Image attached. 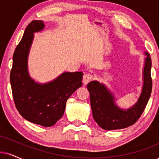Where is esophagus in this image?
Returning a JSON list of instances; mask_svg holds the SVG:
<instances>
[{
    "instance_id": "34e87169",
    "label": "esophagus",
    "mask_w": 159,
    "mask_h": 159,
    "mask_svg": "<svg viewBox=\"0 0 159 159\" xmlns=\"http://www.w3.org/2000/svg\"><path fill=\"white\" fill-rule=\"evenodd\" d=\"M93 79V75L90 73H85L83 76V83L84 84H87L89 81Z\"/></svg>"
}]
</instances>
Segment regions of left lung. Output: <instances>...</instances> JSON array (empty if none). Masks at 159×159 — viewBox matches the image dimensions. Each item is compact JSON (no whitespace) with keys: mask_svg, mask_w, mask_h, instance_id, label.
I'll use <instances>...</instances> for the list:
<instances>
[{"mask_svg":"<svg viewBox=\"0 0 159 159\" xmlns=\"http://www.w3.org/2000/svg\"><path fill=\"white\" fill-rule=\"evenodd\" d=\"M145 63L143 70V87L137 102L128 109H122L115 103L114 95L107 87L97 81L89 82L87 89L94 120L104 130H116L132 125L143 113L152 92L151 59L145 52Z\"/></svg>","mask_w":159,"mask_h":159,"instance_id":"8db88e82","label":"left lung"}]
</instances>
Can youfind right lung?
Returning <instances> with one entry per match:
<instances>
[{
	"instance_id": "right-lung-1",
	"label": "right lung",
	"mask_w": 159,
	"mask_h": 159,
	"mask_svg": "<svg viewBox=\"0 0 159 159\" xmlns=\"http://www.w3.org/2000/svg\"><path fill=\"white\" fill-rule=\"evenodd\" d=\"M44 28L42 20H33L26 27L14 53L10 83L15 106L21 116L33 123L50 127L61 119L67 99L82 86L83 73L66 72L43 84L30 77L28 56L34 33Z\"/></svg>"
}]
</instances>
